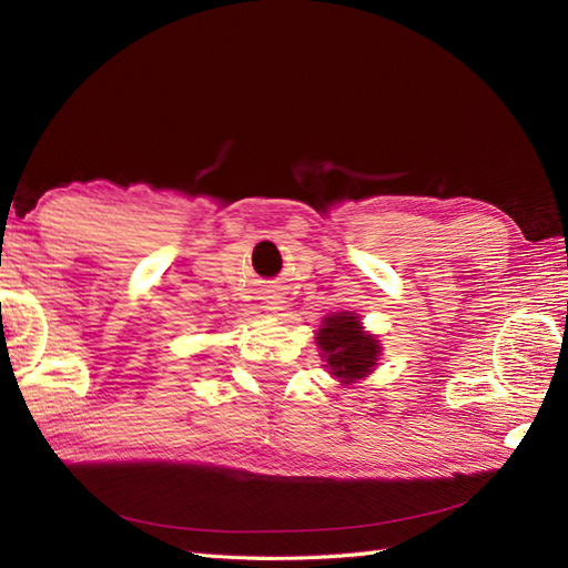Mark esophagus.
<instances>
[{"instance_id":"34e87169","label":"esophagus","mask_w":568,"mask_h":568,"mask_svg":"<svg viewBox=\"0 0 568 568\" xmlns=\"http://www.w3.org/2000/svg\"><path fill=\"white\" fill-rule=\"evenodd\" d=\"M265 310H268L271 315H281V310H285V307H283V300L268 297V303H265Z\"/></svg>"}]
</instances>
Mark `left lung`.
I'll use <instances>...</instances> for the list:
<instances>
[{
  "label": "left lung",
  "instance_id": "left-lung-1",
  "mask_svg": "<svg viewBox=\"0 0 568 568\" xmlns=\"http://www.w3.org/2000/svg\"><path fill=\"white\" fill-rule=\"evenodd\" d=\"M315 344L332 376L346 385L361 383L376 371L381 361V339L364 329L356 312H332L322 320Z\"/></svg>",
  "mask_w": 568,
  "mask_h": 568
}]
</instances>
